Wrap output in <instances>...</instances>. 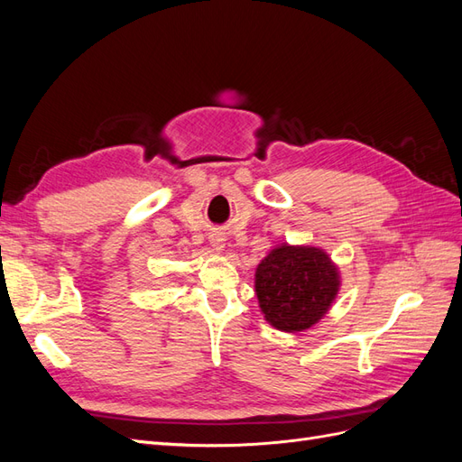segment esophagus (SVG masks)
Instances as JSON below:
<instances>
[{
    "label": "esophagus",
    "mask_w": 462,
    "mask_h": 462,
    "mask_svg": "<svg viewBox=\"0 0 462 462\" xmlns=\"http://www.w3.org/2000/svg\"><path fill=\"white\" fill-rule=\"evenodd\" d=\"M209 243H212L214 250H223V246H226V243H223L221 236H212V239H209Z\"/></svg>",
    "instance_id": "1"
}]
</instances>
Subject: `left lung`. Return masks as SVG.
Here are the masks:
<instances>
[{"label": "left lung", "mask_w": 462, "mask_h": 462, "mask_svg": "<svg viewBox=\"0 0 462 462\" xmlns=\"http://www.w3.org/2000/svg\"><path fill=\"white\" fill-rule=\"evenodd\" d=\"M339 285L337 265L316 246H275L254 275L265 321L289 333L318 324L337 297Z\"/></svg>", "instance_id": "obj_1"}]
</instances>
